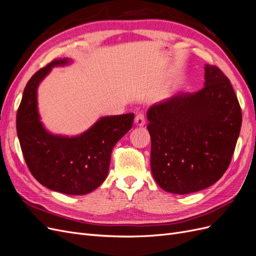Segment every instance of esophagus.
Masks as SVG:
<instances>
[{
    "label": "esophagus",
    "instance_id": "obj_1",
    "mask_svg": "<svg viewBox=\"0 0 256 256\" xmlns=\"http://www.w3.org/2000/svg\"><path fill=\"white\" fill-rule=\"evenodd\" d=\"M135 124L137 126H144L146 124V119H144V114H136L135 117Z\"/></svg>",
    "mask_w": 256,
    "mask_h": 256
}]
</instances>
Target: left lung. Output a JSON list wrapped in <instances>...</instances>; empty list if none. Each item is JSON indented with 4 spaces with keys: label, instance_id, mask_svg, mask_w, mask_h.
<instances>
[{
    "label": "left lung",
    "instance_id": "8db88e82",
    "mask_svg": "<svg viewBox=\"0 0 256 256\" xmlns=\"http://www.w3.org/2000/svg\"><path fill=\"white\" fill-rule=\"evenodd\" d=\"M204 87L178 94L146 112L151 171L164 192L186 194L215 184L232 160L242 110L230 80L205 64Z\"/></svg>",
    "mask_w": 256,
    "mask_h": 256
}]
</instances>
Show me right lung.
I'll return each instance as SVG.
<instances>
[{
  "label": "right lung",
  "mask_w": 256,
  "mask_h": 256,
  "mask_svg": "<svg viewBox=\"0 0 256 256\" xmlns=\"http://www.w3.org/2000/svg\"><path fill=\"white\" fill-rule=\"evenodd\" d=\"M71 62L70 58L55 60L30 78L17 112V133L24 160L41 185L80 196L92 192L105 180L112 148L132 128L134 114L102 117L78 136L48 132L38 112V86L53 67Z\"/></svg>",
  "instance_id": "1"
}]
</instances>
